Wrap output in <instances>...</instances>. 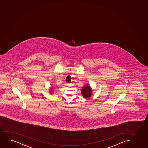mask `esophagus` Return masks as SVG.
Segmentation results:
<instances>
[{
	"mask_svg": "<svg viewBox=\"0 0 148 148\" xmlns=\"http://www.w3.org/2000/svg\"><path fill=\"white\" fill-rule=\"evenodd\" d=\"M67 85L68 86H71V84H67Z\"/></svg>",
	"mask_w": 148,
	"mask_h": 148,
	"instance_id": "obj_1",
	"label": "esophagus"
}]
</instances>
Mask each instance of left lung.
<instances>
[{"mask_svg": "<svg viewBox=\"0 0 148 148\" xmlns=\"http://www.w3.org/2000/svg\"><path fill=\"white\" fill-rule=\"evenodd\" d=\"M92 93L93 92H92V90L90 86L87 85L84 86L81 90L82 95L84 98L85 99L89 98L92 95Z\"/></svg>", "mask_w": 148, "mask_h": 148, "instance_id": "1", "label": "left lung"}]
</instances>
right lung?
<instances>
[{"label": "right lung", "mask_w": 148, "mask_h": 148, "mask_svg": "<svg viewBox=\"0 0 148 148\" xmlns=\"http://www.w3.org/2000/svg\"><path fill=\"white\" fill-rule=\"evenodd\" d=\"M53 88H51V89H50V93L51 94H52V92H53Z\"/></svg>", "instance_id": "1"}]
</instances>
